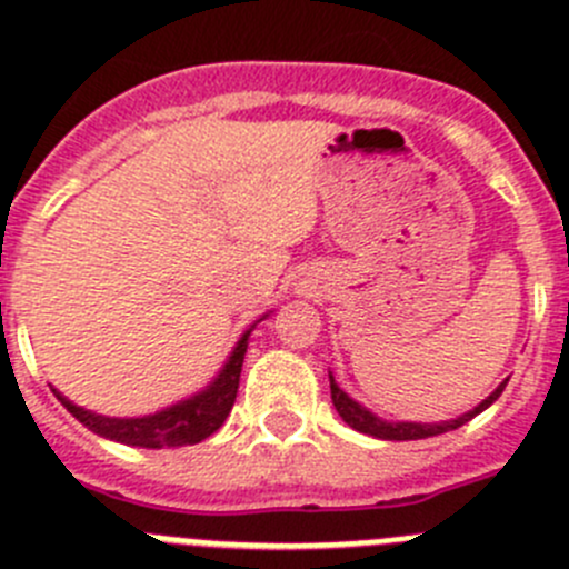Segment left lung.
I'll return each instance as SVG.
<instances>
[{"instance_id":"8db88e82","label":"left lung","mask_w":569,"mask_h":569,"mask_svg":"<svg viewBox=\"0 0 569 569\" xmlns=\"http://www.w3.org/2000/svg\"><path fill=\"white\" fill-rule=\"evenodd\" d=\"M505 383H508V380H502V383L493 389L491 398H486L482 403L477 406V409L468 411V415H462V417H457V420H446V423H387V420L375 417L372 411H367L363 406H358L352 398H347V392H341V389H338V383L332 380V375H330L332 406L338 409V415H341L343 423H349L356 431H363V435L380 437V440H426V437L446 435V431L460 429V426H466L471 417L479 415V411H486L488 406H491L493 400L502 395Z\"/></svg>"}]
</instances>
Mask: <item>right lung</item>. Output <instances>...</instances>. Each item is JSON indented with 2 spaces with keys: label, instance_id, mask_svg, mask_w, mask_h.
Segmentation results:
<instances>
[{
  "label": "right lung",
  "instance_id": "add662e5",
  "mask_svg": "<svg viewBox=\"0 0 569 569\" xmlns=\"http://www.w3.org/2000/svg\"><path fill=\"white\" fill-rule=\"evenodd\" d=\"M248 336L244 332L242 341L237 343L233 356L228 358L226 369L220 372V378L213 380L206 392L194 395V398L182 400V403L171 406V409L158 411V415L149 417H134V420H118V417H101L92 415V411H83L81 406L70 403L67 398H61L56 392V398L67 406L76 420H81L87 429H92L96 435L109 437V440L127 442V446H140V448H174V446H194V442L206 440L213 431L226 423L228 411L233 409V400H237L239 389V375H242V361L244 349H248Z\"/></svg>",
  "mask_w": 569,
  "mask_h": 569
}]
</instances>
